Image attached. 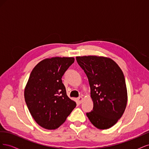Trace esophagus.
<instances>
[{"mask_svg":"<svg viewBox=\"0 0 149 149\" xmlns=\"http://www.w3.org/2000/svg\"><path fill=\"white\" fill-rule=\"evenodd\" d=\"M77 100H78V101L79 102V103H81L83 101V97L82 96H80V97H78Z\"/></svg>","mask_w":149,"mask_h":149,"instance_id":"1","label":"esophagus"}]
</instances>
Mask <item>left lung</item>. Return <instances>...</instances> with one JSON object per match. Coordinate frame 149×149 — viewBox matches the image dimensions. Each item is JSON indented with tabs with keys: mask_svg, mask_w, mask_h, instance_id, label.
<instances>
[{
	"mask_svg": "<svg viewBox=\"0 0 149 149\" xmlns=\"http://www.w3.org/2000/svg\"><path fill=\"white\" fill-rule=\"evenodd\" d=\"M78 65L88 78L93 109L86 116L97 129L115 125L125 111L127 91L123 71L109 58L76 56Z\"/></svg>",
	"mask_w": 149,
	"mask_h": 149,
	"instance_id": "left-lung-1",
	"label": "left lung"
}]
</instances>
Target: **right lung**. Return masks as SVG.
<instances>
[{
    "label": "right lung",
    "instance_id": "right-lung-1",
    "mask_svg": "<svg viewBox=\"0 0 149 149\" xmlns=\"http://www.w3.org/2000/svg\"><path fill=\"white\" fill-rule=\"evenodd\" d=\"M73 57L46 58L31 71L24 97L31 116L43 128L53 130L63 124L76 106L68 97L61 78Z\"/></svg>",
    "mask_w": 149,
    "mask_h": 149
}]
</instances>
